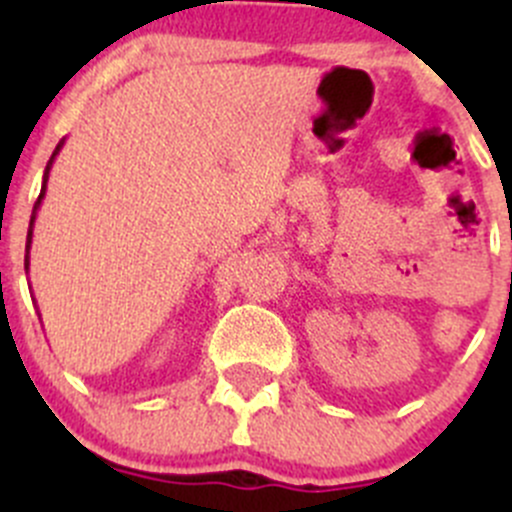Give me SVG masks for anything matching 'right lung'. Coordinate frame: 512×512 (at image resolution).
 Here are the masks:
<instances>
[{
    "instance_id": "obj_1",
    "label": "right lung",
    "mask_w": 512,
    "mask_h": 512,
    "mask_svg": "<svg viewBox=\"0 0 512 512\" xmlns=\"http://www.w3.org/2000/svg\"><path fill=\"white\" fill-rule=\"evenodd\" d=\"M61 146H64V141H59V146H56V151L51 153L49 163H46V170H44V180H41V193H39V200H36V205H34V213H32V220H29V232H27V255H24V270H29V247H32V235H34V220H36V210H39L41 200H44V195H46V180H49V170H51V165H54V158L59 156Z\"/></svg>"
}]
</instances>
